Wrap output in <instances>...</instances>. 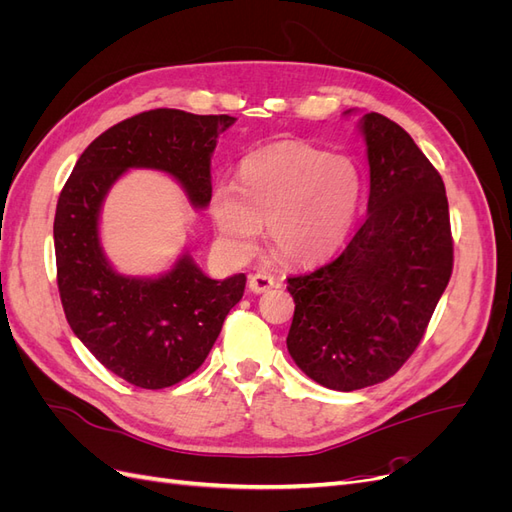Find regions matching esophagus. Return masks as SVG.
Returning <instances> with one entry per match:
<instances>
[{"label": "esophagus", "instance_id": "34e87169", "mask_svg": "<svg viewBox=\"0 0 512 512\" xmlns=\"http://www.w3.org/2000/svg\"><path fill=\"white\" fill-rule=\"evenodd\" d=\"M247 286H250V290L256 294L267 292L269 288L275 286V277L269 273H254L250 275V280H247Z\"/></svg>", "mask_w": 512, "mask_h": 512}]
</instances>
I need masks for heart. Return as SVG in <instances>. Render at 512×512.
<instances>
[{
  "label": "heart",
  "mask_w": 512,
  "mask_h": 512,
  "mask_svg": "<svg viewBox=\"0 0 512 512\" xmlns=\"http://www.w3.org/2000/svg\"><path fill=\"white\" fill-rule=\"evenodd\" d=\"M361 194V170L350 158L282 141L243 158L239 185H215L209 207L228 256L250 254L267 224L273 250L288 262L307 265L331 256L344 243Z\"/></svg>",
  "instance_id": "b5f03b06"
}]
</instances>
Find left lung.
<instances>
[{
  "label": "left lung",
  "mask_w": 512,
  "mask_h": 512,
  "mask_svg": "<svg viewBox=\"0 0 512 512\" xmlns=\"http://www.w3.org/2000/svg\"><path fill=\"white\" fill-rule=\"evenodd\" d=\"M359 126L365 220L335 260L288 277V352L309 378L346 393L384 382L410 359L453 273L440 173L389 117L367 113Z\"/></svg>",
  "instance_id": "left-lung-1"
}]
</instances>
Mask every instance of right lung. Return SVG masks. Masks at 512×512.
Segmentation results:
<instances>
[{"mask_svg": "<svg viewBox=\"0 0 512 512\" xmlns=\"http://www.w3.org/2000/svg\"><path fill=\"white\" fill-rule=\"evenodd\" d=\"M235 121L177 108L134 115L83 151L59 194L53 239L70 329L106 369L141 389H166L205 363L243 297L245 275L211 280L190 254L158 277L121 275L100 245L102 203L126 170L153 168L177 179L192 207L205 209L218 134Z\"/></svg>", "mask_w": 512, "mask_h": 512, "instance_id": "add662e5", "label": "right lung"}]
</instances>
